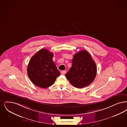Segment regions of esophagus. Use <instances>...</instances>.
Instances as JSON below:
<instances>
[{
  "instance_id": "obj_1",
  "label": "esophagus",
  "mask_w": 127,
  "mask_h": 127,
  "mask_svg": "<svg viewBox=\"0 0 127 127\" xmlns=\"http://www.w3.org/2000/svg\"><path fill=\"white\" fill-rule=\"evenodd\" d=\"M66 71H61V74L62 75H65L66 74Z\"/></svg>"
}]
</instances>
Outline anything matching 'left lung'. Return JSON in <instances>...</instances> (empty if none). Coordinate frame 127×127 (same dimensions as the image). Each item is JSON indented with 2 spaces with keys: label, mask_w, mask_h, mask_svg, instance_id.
Here are the masks:
<instances>
[{
  "label": "left lung",
  "mask_w": 127,
  "mask_h": 127,
  "mask_svg": "<svg viewBox=\"0 0 127 127\" xmlns=\"http://www.w3.org/2000/svg\"><path fill=\"white\" fill-rule=\"evenodd\" d=\"M96 73L95 62L87 51L83 50L74 55L72 66L65 76L73 86L82 88L94 81Z\"/></svg>",
  "instance_id": "8db88e82"
}]
</instances>
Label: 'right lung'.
<instances>
[{
    "label": "right lung",
    "mask_w": 127,
    "mask_h": 127,
    "mask_svg": "<svg viewBox=\"0 0 127 127\" xmlns=\"http://www.w3.org/2000/svg\"><path fill=\"white\" fill-rule=\"evenodd\" d=\"M53 53L41 49L32 57L27 66V74L36 86L46 88L52 85L60 75L52 60Z\"/></svg>",
    "instance_id": "right-lung-1"
}]
</instances>
